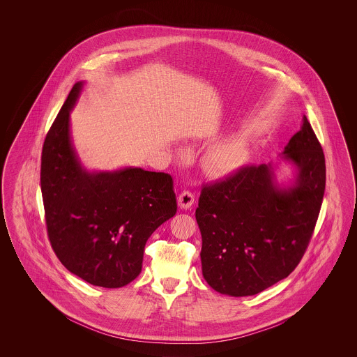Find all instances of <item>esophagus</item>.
Here are the masks:
<instances>
[{"label": "esophagus", "mask_w": 357, "mask_h": 357, "mask_svg": "<svg viewBox=\"0 0 357 357\" xmlns=\"http://www.w3.org/2000/svg\"><path fill=\"white\" fill-rule=\"evenodd\" d=\"M178 204L181 208H190L194 204V194L191 191H183L178 197Z\"/></svg>", "instance_id": "34e87169"}]
</instances>
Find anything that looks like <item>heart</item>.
<instances>
[{
  "label": "heart",
  "mask_w": 357,
  "mask_h": 357,
  "mask_svg": "<svg viewBox=\"0 0 357 357\" xmlns=\"http://www.w3.org/2000/svg\"><path fill=\"white\" fill-rule=\"evenodd\" d=\"M249 158L246 140L234 137L211 147L204 155V167L211 176L222 178L239 170Z\"/></svg>",
  "instance_id": "heart-1"
}]
</instances>
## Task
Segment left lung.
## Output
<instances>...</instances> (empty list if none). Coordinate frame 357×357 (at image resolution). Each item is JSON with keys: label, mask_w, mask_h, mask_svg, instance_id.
<instances>
[{"label": "left lung", "mask_w": 357, "mask_h": 357, "mask_svg": "<svg viewBox=\"0 0 357 357\" xmlns=\"http://www.w3.org/2000/svg\"><path fill=\"white\" fill-rule=\"evenodd\" d=\"M296 167L280 187L272 163L241 167L202 187L195 218L202 234V274L222 294L253 296L300 264L320 214L325 156L310 123L291 136L282 156Z\"/></svg>", "instance_id": "8db88e82"}]
</instances>
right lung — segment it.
Segmentation results:
<instances>
[{"instance_id": "add662e5", "label": "right lung", "mask_w": 357, "mask_h": 357, "mask_svg": "<svg viewBox=\"0 0 357 357\" xmlns=\"http://www.w3.org/2000/svg\"><path fill=\"white\" fill-rule=\"evenodd\" d=\"M82 88V82L73 85L43 146L47 231L69 272L95 287L121 288L142 272L146 242L175 215L176 198L170 174L82 167L69 134V111Z\"/></svg>"}]
</instances>
